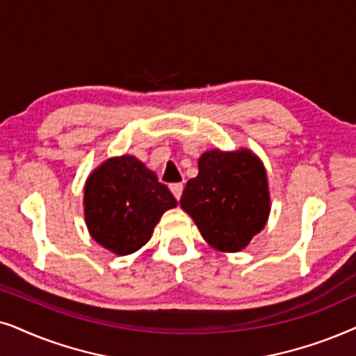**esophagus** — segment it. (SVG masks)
Segmentation results:
<instances>
[{
	"label": "esophagus",
	"instance_id": "esophagus-1",
	"mask_svg": "<svg viewBox=\"0 0 356 356\" xmlns=\"http://www.w3.org/2000/svg\"><path fill=\"white\" fill-rule=\"evenodd\" d=\"M182 191H184V184H181V182H179V184H170V192L174 193V197L177 198V200L182 197Z\"/></svg>",
	"mask_w": 356,
	"mask_h": 356
}]
</instances>
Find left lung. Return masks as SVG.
<instances>
[{"label":"left lung","instance_id":"8db88e82","mask_svg":"<svg viewBox=\"0 0 356 356\" xmlns=\"http://www.w3.org/2000/svg\"><path fill=\"white\" fill-rule=\"evenodd\" d=\"M181 207L211 248L238 252L265 226L270 211L267 174L250 151H207L198 175L184 188Z\"/></svg>","mask_w":356,"mask_h":356}]
</instances>
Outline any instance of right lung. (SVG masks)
<instances>
[{"label": "right lung", "instance_id": "1", "mask_svg": "<svg viewBox=\"0 0 356 356\" xmlns=\"http://www.w3.org/2000/svg\"><path fill=\"white\" fill-rule=\"evenodd\" d=\"M175 205L169 188L135 156L106 161L84 187L89 233L118 255H129L148 243L163 213Z\"/></svg>", "mask_w": 356, "mask_h": 356}]
</instances>
